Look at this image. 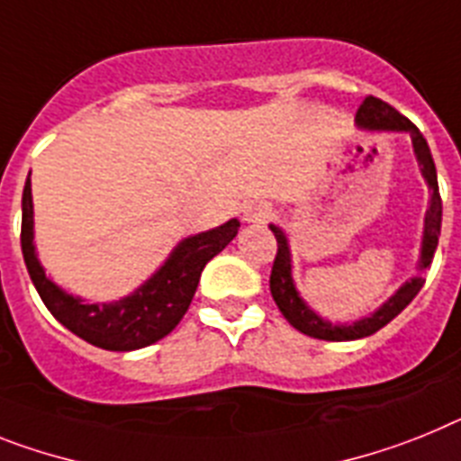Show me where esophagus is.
Returning a JSON list of instances; mask_svg holds the SVG:
<instances>
[{
	"mask_svg": "<svg viewBox=\"0 0 461 461\" xmlns=\"http://www.w3.org/2000/svg\"><path fill=\"white\" fill-rule=\"evenodd\" d=\"M269 218V208L262 206V203H249L243 208V220L246 222H265Z\"/></svg>",
	"mask_w": 461,
	"mask_h": 461,
	"instance_id": "1",
	"label": "esophagus"
}]
</instances>
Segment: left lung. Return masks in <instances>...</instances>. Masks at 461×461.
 Returning a JSON list of instances; mask_svg holds the SVG:
<instances>
[{"label": "left lung", "mask_w": 461, "mask_h": 461, "mask_svg": "<svg viewBox=\"0 0 461 461\" xmlns=\"http://www.w3.org/2000/svg\"><path fill=\"white\" fill-rule=\"evenodd\" d=\"M356 122H358L361 129L405 131V133H410V138H412L415 157L421 166V176H424L429 189H431V201H429L427 218H424V239H421L420 255V269H427V267L431 265V260H434L436 246H438L440 215H443V201H440L438 177H436V164L434 157H431V149H429L424 135L420 133V129H417L415 123L410 122V119H405L398 110H393L389 103L375 98V95H368V98L363 100L358 112H356ZM272 231L274 237H276L278 250L276 258H274L272 276H269V290H272L274 303L281 309V314L285 316V321L300 332L309 335V338L328 339V342H349V339L368 338V335L377 332L380 328H384L389 321L396 319V316L415 300V295L420 293L424 281H427L421 274L415 278H410V281H405V284L396 290V295L389 297L375 314L356 321L351 326H332L330 321H323L316 312H312V309L304 304V300L295 290V284H293V274H290L288 239H285L284 231L278 230V227H274V224Z\"/></svg>", "instance_id": "obj_1"}]
</instances>
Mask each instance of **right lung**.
Returning a JSON list of instances; mask_svg holds the SVG:
<instances>
[{"label": "right lung", "mask_w": 461, "mask_h": 461, "mask_svg": "<svg viewBox=\"0 0 461 461\" xmlns=\"http://www.w3.org/2000/svg\"><path fill=\"white\" fill-rule=\"evenodd\" d=\"M32 224V187L27 177L23 189L21 246L34 288L46 309L68 330L107 351L142 349L166 338L189 309L206 262L212 260L239 231V220H230L215 230L185 239L177 243L164 267L129 297L107 304H86L81 297L68 295L46 276L34 253Z\"/></svg>", "instance_id": "1"}]
</instances>
